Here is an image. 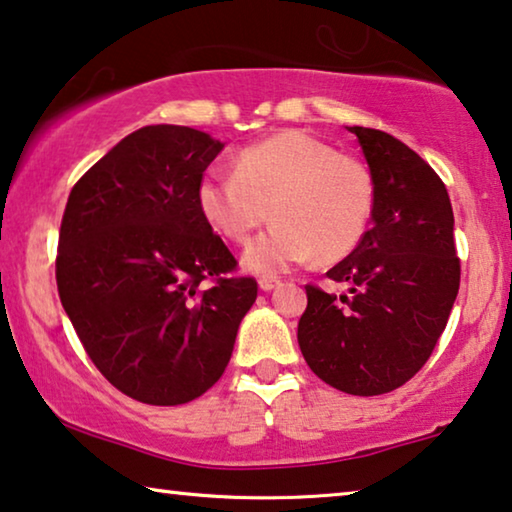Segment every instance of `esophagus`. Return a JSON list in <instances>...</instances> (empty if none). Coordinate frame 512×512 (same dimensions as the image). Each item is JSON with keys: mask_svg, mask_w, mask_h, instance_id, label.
Wrapping results in <instances>:
<instances>
[{"mask_svg": "<svg viewBox=\"0 0 512 512\" xmlns=\"http://www.w3.org/2000/svg\"><path fill=\"white\" fill-rule=\"evenodd\" d=\"M278 285H280L278 278H271V276L259 278V289H264V292H271V289H276Z\"/></svg>", "mask_w": 512, "mask_h": 512, "instance_id": "obj_1", "label": "esophagus"}]
</instances>
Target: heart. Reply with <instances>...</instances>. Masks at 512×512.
Instances as JSON below:
<instances>
[{"instance_id":"1","label":"heart","mask_w":512,"mask_h":512,"mask_svg":"<svg viewBox=\"0 0 512 512\" xmlns=\"http://www.w3.org/2000/svg\"><path fill=\"white\" fill-rule=\"evenodd\" d=\"M197 207L225 239L243 243L276 220L243 255L250 271H285L317 257L331 264L354 253L375 207L368 165L303 131H282L241 149L234 172L209 170Z\"/></svg>"}]
</instances>
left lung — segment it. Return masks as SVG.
Masks as SVG:
<instances>
[{
  "mask_svg": "<svg viewBox=\"0 0 512 512\" xmlns=\"http://www.w3.org/2000/svg\"><path fill=\"white\" fill-rule=\"evenodd\" d=\"M375 181L372 227L326 273L335 296L305 285L299 347L315 375L349 395H381L416 375L451 317L460 289L453 207L444 181L407 144L349 128Z\"/></svg>",
  "mask_w": 512,
  "mask_h": 512,
  "instance_id": "obj_1",
  "label": "left lung"
}]
</instances>
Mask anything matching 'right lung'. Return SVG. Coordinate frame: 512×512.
<instances>
[{
	"instance_id": "1",
	"label": "right lung",
	"mask_w": 512,
	"mask_h": 512,
	"mask_svg": "<svg viewBox=\"0 0 512 512\" xmlns=\"http://www.w3.org/2000/svg\"><path fill=\"white\" fill-rule=\"evenodd\" d=\"M225 144L188 126H144L68 195L57 289L101 375L137 402L172 407L216 384L257 299L255 278L197 207Z\"/></svg>"
}]
</instances>
